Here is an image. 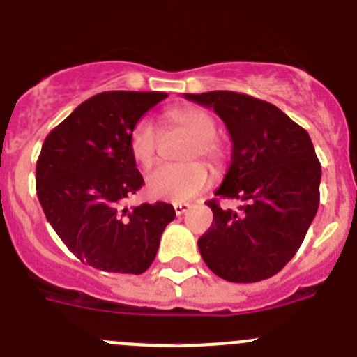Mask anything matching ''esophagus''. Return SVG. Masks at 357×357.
I'll return each instance as SVG.
<instances>
[{
  "mask_svg": "<svg viewBox=\"0 0 357 357\" xmlns=\"http://www.w3.org/2000/svg\"><path fill=\"white\" fill-rule=\"evenodd\" d=\"M190 209V204H183V202H176L174 204V211H176V215H185L186 211H188Z\"/></svg>",
  "mask_w": 357,
  "mask_h": 357,
  "instance_id": "esophagus-1",
  "label": "esophagus"
}]
</instances>
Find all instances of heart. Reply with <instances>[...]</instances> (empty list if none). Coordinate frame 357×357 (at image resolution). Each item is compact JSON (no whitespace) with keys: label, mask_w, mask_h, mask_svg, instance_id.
I'll use <instances>...</instances> for the list:
<instances>
[{"label":"heart","mask_w":357,"mask_h":357,"mask_svg":"<svg viewBox=\"0 0 357 357\" xmlns=\"http://www.w3.org/2000/svg\"><path fill=\"white\" fill-rule=\"evenodd\" d=\"M171 128L181 130L194 137L186 158H204L211 163L222 160L216 137V121L209 112L199 107H179L167 112ZM162 144V132L151 119H141L133 126L130 135V148L133 158L148 167L156 160ZM211 185V174L202 163L194 162L186 165H158L146 176V190L153 199L171 202H188L197 197Z\"/></svg>","instance_id":"heart-1"}]
</instances>
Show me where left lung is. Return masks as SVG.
<instances>
[{
    "label": "left lung",
    "mask_w": 357,
    "mask_h": 357,
    "mask_svg": "<svg viewBox=\"0 0 357 357\" xmlns=\"http://www.w3.org/2000/svg\"><path fill=\"white\" fill-rule=\"evenodd\" d=\"M186 100L213 109L232 141L231 167L215 195L245 202L241 213L208 202L213 224L199 238L206 266L220 278L254 284L276 275L305 239L319 208L321 163L305 128L273 103L234 91Z\"/></svg>",
    "instance_id": "1"
}]
</instances>
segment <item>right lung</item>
Instances as JSON below:
<instances>
[{"label":"right lung","mask_w":357,"mask_h":357,"mask_svg":"<svg viewBox=\"0 0 357 357\" xmlns=\"http://www.w3.org/2000/svg\"><path fill=\"white\" fill-rule=\"evenodd\" d=\"M158 91H105L82 102L45 141L36 162V195L49 224L79 261L141 275L176 218L167 202L123 208L142 186L130 148L133 126Z\"/></svg>","instance_id":"right-lung-1"}]
</instances>
